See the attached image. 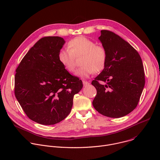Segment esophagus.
<instances>
[{"label": "esophagus", "mask_w": 160, "mask_h": 160, "mask_svg": "<svg viewBox=\"0 0 160 160\" xmlns=\"http://www.w3.org/2000/svg\"><path fill=\"white\" fill-rule=\"evenodd\" d=\"M82 83H83L84 86H85V87H86V86H88V85L90 84V83L88 82L85 81H82Z\"/></svg>", "instance_id": "34e87169"}]
</instances>
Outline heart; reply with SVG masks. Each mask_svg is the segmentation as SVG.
<instances>
[{
    "mask_svg": "<svg viewBox=\"0 0 160 160\" xmlns=\"http://www.w3.org/2000/svg\"><path fill=\"white\" fill-rule=\"evenodd\" d=\"M68 50L61 49L58 59L59 63L69 72H73L76 67V58L81 56L80 65L82 66L76 72V75L87 78L93 72H101L107 61L106 48L86 37L79 36L70 40L67 44Z\"/></svg>",
    "mask_w": 160,
    "mask_h": 160,
    "instance_id": "b5f03b06",
    "label": "heart"
}]
</instances>
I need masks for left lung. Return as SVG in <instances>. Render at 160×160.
Instances as JSON below:
<instances>
[{
    "instance_id": "1",
    "label": "left lung",
    "mask_w": 160,
    "mask_h": 160,
    "mask_svg": "<svg viewBox=\"0 0 160 160\" xmlns=\"http://www.w3.org/2000/svg\"><path fill=\"white\" fill-rule=\"evenodd\" d=\"M101 32L99 39L107 51V61L92 82L97 90L92 104L101 114L120 118L138 105L145 85L143 66L138 52L128 42L110 31Z\"/></svg>"
}]
</instances>
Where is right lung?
<instances>
[{"mask_svg": "<svg viewBox=\"0 0 160 160\" xmlns=\"http://www.w3.org/2000/svg\"><path fill=\"white\" fill-rule=\"evenodd\" d=\"M65 41L59 36L39 40L16 69L15 95L32 120L53 125L70 113L73 95L82 88V81L72 76L58 59Z\"/></svg>", "mask_w": 160, "mask_h": 160, "instance_id": "obj_1", "label": "right lung"}]
</instances>
